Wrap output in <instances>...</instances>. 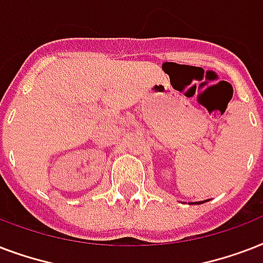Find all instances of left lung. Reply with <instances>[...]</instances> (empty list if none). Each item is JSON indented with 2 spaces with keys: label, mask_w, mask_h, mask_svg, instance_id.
<instances>
[{
  "label": "left lung",
  "mask_w": 263,
  "mask_h": 263,
  "mask_svg": "<svg viewBox=\"0 0 263 263\" xmlns=\"http://www.w3.org/2000/svg\"><path fill=\"white\" fill-rule=\"evenodd\" d=\"M204 202H206V200H202V202H194V203H190V204H202L204 203Z\"/></svg>",
  "instance_id": "obj_1"
}]
</instances>
